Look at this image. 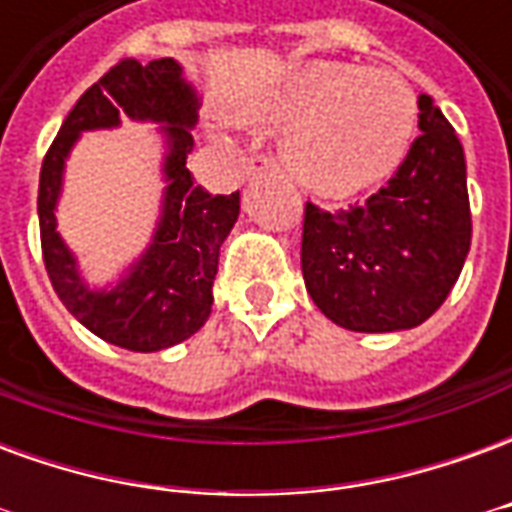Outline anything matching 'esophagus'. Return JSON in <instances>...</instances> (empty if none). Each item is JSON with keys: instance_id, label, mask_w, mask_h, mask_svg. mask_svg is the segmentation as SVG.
I'll use <instances>...</instances> for the list:
<instances>
[{"instance_id": "esophagus-1", "label": "esophagus", "mask_w": 512, "mask_h": 512, "mask_svg": "<svg viewBox=\"0 0 512 512\" xmlns=\"http://www.w3.org/2000/svg\"><path fill=\"white\" fill-rule=\"evenodd\" d=\"M274 169H277V158L271 153H257L255 158H249L246 175H263V172H274Z\"/></svg>"}]
</instances>
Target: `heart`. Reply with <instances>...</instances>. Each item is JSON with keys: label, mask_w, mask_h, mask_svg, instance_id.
Instances as JSON below:
<instances>
[{"label": "heart", "mask_w": 512, "mask_h": 512, "mask_svg": "<svg viewBox=\"0 0 512 512\" xmlns=\"http://www.w3.org/2000/svg\"><path fill=\"white\" fill-rule=\"evenodd\" d=\"M249 120L293 123L285 136L288 169L307 189L343 197L389 178L417 131V98L406 79L315 62L277 93L246 106Z\"/></svg>", "instance_id": "1"}]
</instances>
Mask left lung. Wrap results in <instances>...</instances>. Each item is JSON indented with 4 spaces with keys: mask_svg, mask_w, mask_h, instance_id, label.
I'll return each mask as SVG.
<instances>
[{
    "mask_svg": "<svg viewBox=\"0 0 512 512\" xmlns=\"http://www.w3.org/2000/svg\"><path fill=\"white\" fill-rule=\"evenodd\" d=\"M419 131L395 175L362 205H304V285L318 310L351 332L428 321L469 255L463 145L430 95H419Z\"/></svg>",
    "mask_w": 512,
    "mask_h": 512,
    "instance_id": "obj_1",
    "label": "left lung"
}]
</instances>
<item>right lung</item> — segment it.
Returning a JSON list of instances; mask_svg holds the SVG:
<instances>
[{"mask_svg":"<svg viewBox=\"0 0 512 512\" xmlns=\"http://www.w3.org/2000/svg\"><path fill=\"white\" fill-rule=\"evenodd\" d=\"M156 119L170 128L168 197L165 219L154 246L135 274L112 294H93L75 274V264L53 230V202L59 193L61 164L75 136L90 127H111L119 115ZM197 120V98L180 79L172 57L142 65L120 60L87 87L40 167L38 219L40 249L60 301L76 321L101 340L128 351H161L189 340L208 321L219 246L238 219V191L211 194L194 183L186 156L194 147L189 128Z\"/></svg>","mask_w":512,"mask_h":512,"instance_id":"right-lung-1","label":"right lung"}]
</instances>
